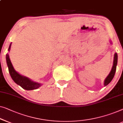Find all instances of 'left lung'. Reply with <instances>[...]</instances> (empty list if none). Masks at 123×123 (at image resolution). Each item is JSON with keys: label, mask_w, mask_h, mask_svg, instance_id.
<instances>
[{"label": "left lung", "mask_w": 123, "mask_h": 123, "mask_svg": "<svg viewBox=\"0 0 123 123\" xmlns=\"http://www.w3.org/2000/svg\"><path fill=\"white\" fill-rule=\"evenodd\" d=\"M117 63H118V54H117V53H115L114 54V57L113 67H112V69L111 71H110V73L107 76V77L105 78V79L104 86H106V85L109 84L110 83V81L112 80V79H113L115 72H116Z\"/></svg>", "instance_id": "1"}]
</instances>
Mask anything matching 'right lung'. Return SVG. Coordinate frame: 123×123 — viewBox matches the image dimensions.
<instances>
[{
  "label": "right lung",
  "mask_w": 123,
  "mask_h": 123,
  "mask_svg": "<svg viewBox=\"0 0 123 123\" xmlns=\"http://www.w3.org/2000/svg\"><path fill=\"white\" fill-rule=\"evenodd\" d=\"M11 44L12 43H10L9 47V51H10V48H11ZM6 60L7 65H8V67L9 72L12 79L13 80L14 82L17 84L18 85H20L22 88L27 90H31L37 89L39 88L42 85L41 84L34 82V81H32L31 80L29 79L28 78L23 76L20 74H19L17 72H16L11 63L8 54H6Z\"/></svg>",
  "instance_id": "1"
}]
</instances>
